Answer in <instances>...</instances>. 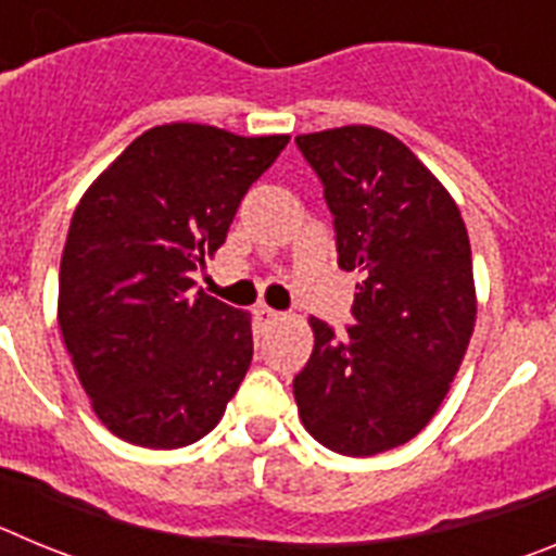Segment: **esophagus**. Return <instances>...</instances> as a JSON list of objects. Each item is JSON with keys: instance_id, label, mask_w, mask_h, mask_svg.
<instances>
[{"instance_id": "esophagus-1", "label": "esophagus", "mask_w": 556, "mask_h": 556, "mask_svg": "<svg viewBox=\"0 0 556 556\" xmlns=\"http://www.w3.org/2000/svg\"><path fill=\"white\" fill-rule=\"evenodd\" d=\"M253 314H255V320L264 323V326H267V323L281 320V312H275V308H269V306H258Z\"/></svg>"}]
</instances>
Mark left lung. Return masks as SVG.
Listing matches in <instances>:
<instances>
[{
	"label": "left lung",
	"mask_w": 556,
	"mask_h": 556,
	"mask_svg": "<svg viewBox=\"0 0 556 556\" xmlns=\"http://www.w3.org/2000/svg\"><path fill=\"white\" fill-rule=\"evenodd\" d=\"M294 141L326 189L339 267L362 273L348 333L308 317L314 351L294 376V401L320 445L381 454L426 429L470 345L468 228L448 189L392 132L345 125Z\"/></svg>",
	"instance_id": "1"
}]
</instances>
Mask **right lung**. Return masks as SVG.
I'll list each match as a JSON object with an SVG mask.
<instances>
[{
	"instance_id": "add662e5",
	"label": "right lung",
	"mask_w": 556,
	"mask_h": 556,
	"mask_svg": "<svg viewBox=\"0 0 556 556\" xmlns=\"http://www.w3.org/2000/svg\"><path fill=\"white\" fill-rule=\"evenodd\" d=\"M289 136L172 122L127 144L68 225L58 326L91 409L141 448H184L223 420L253 358L250 312L191 273L223 248Z\"/></svg>"
}]
</instances>
